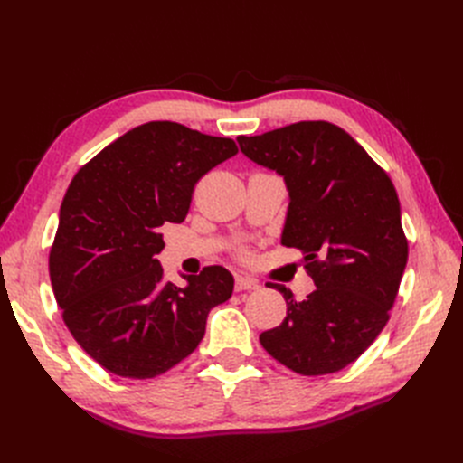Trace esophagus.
Returning a JSON list of instances; mask_svg holds the SVG:
<instances>
[{
	"mask_svg": "<svg viewBox=\"0 0 463 463\" xmlns=\"http://www.w3.org/2000/svg\"><path fill=\"white\" fill-rule=\"evenodd\" d=\"M260 284L259 279L249 278V276H237L235 278V291H243V289H259Z\"/></svg>",
	"mask_w": 463,
	"mask_h": 463,
	"instance_id": "obj_1",
	"label": "esophagus"
}]
</instances>
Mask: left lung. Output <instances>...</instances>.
<instances>
[{
	"label": "left lung",
	"instance_id": "left-lung-1",
	"mask_svg": "<svg viewBox=\"0 0 463 463\" xmlns=\"http://www.w3.org/2000/svg\"><path fill=\"white\" fill-rule=\"evenodd\" d=\"M249 160L286 181L282 245L305 255L317 289L305 301L282 293L288 315L260 334L276 361L305 376L354 363L386 326L408 262L400 201L388 174L328 121H299L237 137Z\"/></svg>",
	"mask_w": 463,
	"mask_h": 463
}]
</instances>
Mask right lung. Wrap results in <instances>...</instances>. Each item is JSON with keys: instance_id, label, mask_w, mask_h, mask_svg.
<instances>
[{"instance_id": "1", "label": "right lung", "mask_w": 463, "mask_h": 463, "mask_svg": "<svg viewBox=\"0 0 463 463\" xmlns=\"http://www.w3.org/2000/svg\"><path fill=\"white\" fill-rule=\"evenodd\" d=\"M237 154L232 138L174 121L131 129L85 164L69 185L50 250V279L79 345L125 378L170 371L201 344L233 276L206 266L165 282L160 228L185 220L197 181Z\"/></svg>"}]
</instances>
